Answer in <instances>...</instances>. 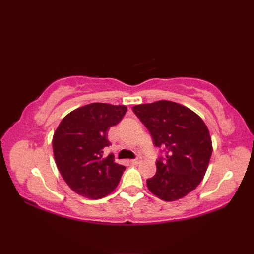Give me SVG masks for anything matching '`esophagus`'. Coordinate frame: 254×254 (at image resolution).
I'll list each match as a JSON object with an SVG mask.
<instances>
[{
	"mask_svg": "<svg viewBox=\"0 0 254 254\" xmlns=\"http://www.w3.org/2000/svg\"><path fill=\"white\" fill-rule=\"evenodd\" d=\"M138 163H139V158H135V159H132V160H131V164L136 165V164H138Z\"/></svg>",
	"mask_w": 254,
	"mask_h": 254,
	"instance_id": "1",
	"label": "esophagus"
}]
</instances>
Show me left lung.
I'll return each instance as SVG.
<instances>
[{"label":"left lung","instance_id":"8db88e82","mask_svg":"<svg viewBox=\"0 0 254 254\" xmlns=\"http://www.w3.org/2000/svg\"><path fill=\"white\" fill-rule=\"evenodd\" d=\"M133 112L147 127L156 147L165 157L156 160L157 171L147 188L164 201H176L193 191L205 176L212 139L195 112L169 100L134 106Z\"/></svg>","mask_w":254,"mask_h":254}]
</instances>
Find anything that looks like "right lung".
<instances>
[{"instance_id":"obj_1","label":"right lung","mask_w":254,"mask_h":254,"mask_svg":"<svg viewBox=\"0 0 254 254\" xmlns=\"http://www.w3.org/2000/svg\"><path fill=\"white\" fill-rule=\"evenodd\" d=\"M127 108L109 104L86 105L69 112L53 134L56 164L68 187L79 195L101 198L110 194L126 167L115 163L113 155L104 158L110 146L107 131L122 120Z\"/></svg>"}]
</instances>
